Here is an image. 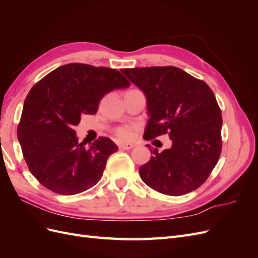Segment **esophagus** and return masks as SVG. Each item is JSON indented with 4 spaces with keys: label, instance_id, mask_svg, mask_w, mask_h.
<instances>
[{
    "label": "esophagus",
    "instance_id": "esophagus-1",
    "mask_svg": "<svg viewBox=\"0 0 258 258\" xmlns=\"http://www.w3.org/2000/svg\"><path fill=\"white\" fill-rule=\"evenodd\" d=\"M132 147H135V145L131 144V143H122V144L119 145V148H121V150H124V151L131 150Z\"/></svg>",
    "mask_w": 258,
    "mask_h": 258
}]
</instances>
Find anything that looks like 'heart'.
I'll use <instances>...</instances> for the list:
<instances>
[{
	"instance_id": "1",
	"label": "heart",
	"mask_w": 258,
	"mask_h": 258,
	"mask_svg": "<svg viewBox=\"0 0 258 258\" xmlns=\"http://www.w3.org/2000/svg\"><path fill=\"white\" fill-rule=\"evenodd\" d=\"M114 135L122 141H127L130 140L132 135H134V127L128 126V124H123V126L116 127L114 129Z\"/></svg>"
}]
</instances>
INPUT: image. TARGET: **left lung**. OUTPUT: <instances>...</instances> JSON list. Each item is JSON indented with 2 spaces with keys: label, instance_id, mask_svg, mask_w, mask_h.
I'll return each mask as SVG.
<instances>
[{
  "label": "left lung",
  "instance_id": "1",
  "mask_svg": "<svg viewBox=\"0 0 258 258\" xmlns=\"http://www.w3.org/2000/svg\"><path fill=\"white\" fill-rule=\"evenodd\" d=\"M143 90L150 114L144 140L169 135L172 147L151 150L139 169L142 181L168 196L197 189L210 176L222 153V111L208 84L176 67L123 69ZM148 147V145H147Z\"/></svg>",
  "mask_w": 258,
  "mask_h": 258
}]
</instances>
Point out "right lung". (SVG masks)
<instances>
[{
  "label": "right lung",
  "mask_w": 258,
  "mask_h": 258,
  "mask_svg": "<svg viewBox=\"0 0 258 258\" xmlns=\"http://www.w3.org/2000/svg\"><path fill=\"white\" fill-rule=\"evenodd\" d=\"M129 85L115 69L69 63L31 88L17 136L30 172L44 187L70 196L100 181L107 158L118 147L111 139L99 137L87 148L77 141L74 126L81 116L97 113L105 93Z\"/></svg>",
  "instance_id": "obj_1"
}]
</instances>
